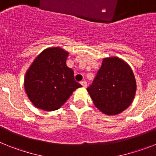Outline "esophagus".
I'll use <instances>...</instances> for the list:
<instances>
[{
    "mask_svg": "<svg viewBox=\"0 0 156 156\" xmlns=\"http://www.w3.org/2000/svg\"><path fill=\"white\" fill-rule=\"evenodd\" d=\"M80 83H81V85H82V86H83V87L86 88L87 87V83L86 81H82V82H81Z\"/></svg>",
    "mask_w": 156,
    "mask_h": 156,
    "instance_id": "34e87169",
    "label": "esophagus"
}]
</instances>
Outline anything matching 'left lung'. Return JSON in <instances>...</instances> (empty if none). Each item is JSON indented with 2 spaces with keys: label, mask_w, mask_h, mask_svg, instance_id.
<instances>
[{
  "label": "left lung",
  "mask_w": 156,
  "mask_h": 156,
  "mask_svg": "<svg viewBox=\"0 0 156 156\" xmlns=\"http://www.w3.org/2000/svg\"><path fill=\"white\" fill-rule=\"evenodd\" d=\"M137 83L130 66L118 57L103 59L87 92L102 113L113 115L129 107L134 98Z\"/></svg>",
  "instance_id": "8db88e82"
}]
</instances>
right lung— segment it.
<instances>
[{
    "label": "right lung",
    "mask_w": 156,
    "mask_h": 156,
    "mask_svg": "<svg viewBox=\"0 0 156 156\" xmlns=\"http://www.w3.org/2000/svg\"><path fill=\"white\" fill-rule=\"evenodd\" d=\"M69 52L60 47L40 53L26 73L24 87L35 107L44 111L60 108L77 88L74 73L66 66Z\"/></svg>",
    "instance_id": "obj_1"
}]
</instances>
